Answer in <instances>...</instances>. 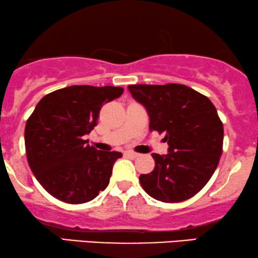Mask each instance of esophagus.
Returning <instances> with one entry per match:
<instances>
[{"label": "esophagus", "mask_w": 258, "mask_h": 258, "mask_svg": "<svg viewBox=\"0 0 258 258\" xmlns=\"http://www.w3.org/2000/svg\"><path fill=\"white\" fill-rule=\"evenodd\" d=\"M125 156L130 157V159H137L139 155L137 153H133V151H126Z\"/></svg>", "instance_id": "34e87169"}]
</instances>
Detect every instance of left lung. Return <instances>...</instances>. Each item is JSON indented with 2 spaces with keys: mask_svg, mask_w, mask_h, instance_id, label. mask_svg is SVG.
Wrapping results in <instances>:
<instances>
[{
  "mask_svg": "<svg viewBox=\"0 0 258 258\" xmlns=\"http://www.w3.org/2000/svg\"><path fill=\"white\" fill-rule=\"evenodd\" d=\"M147 109L150 131L164 133L168 154H153L155 168L139 176L149 196L178 203L198 194L212 178L222 155L223 125L207 96L181 84L130 85Z\"/></svg>",
  "mask_w": 258,
  "mask_h": 258,
  "instance_id": "1",
  "label": "left lung"
}]
</instances>
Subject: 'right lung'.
I'll return each instance as SVG.
<instances>
[{"mask_svg":"<svg viewBox=\"0 0 258 258\" xmlns=\"http://www.w3.org/2000/svg\"><path fill=\"white\" fill-rule=\"evenodd\" d=\"M119 86L72 85L45 95L25 126L27 162L44 190L58 201L82 204L109 184L122 154L99 151L84 136L97 125L102 105L122 95Z\"/></svg>","mask_w":258,"mask_h":258,"instance_id":"right-lung-1","label":"right lung"}]
</instances>
